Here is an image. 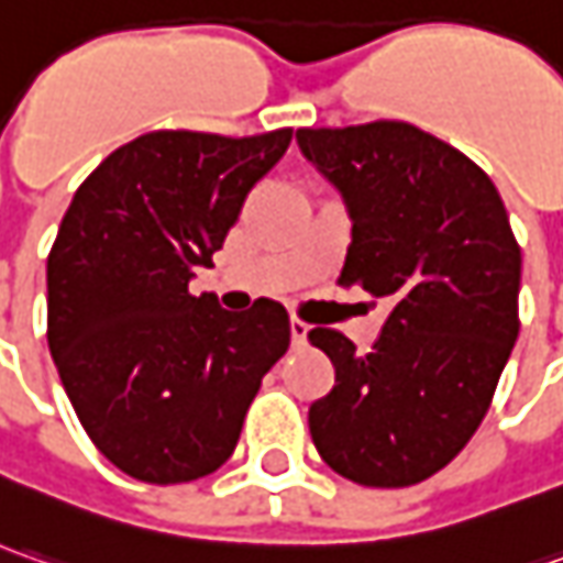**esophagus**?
<instances>
[{"label": "esophagus", "mask_w": 563, "mask_h": 563, "mask_svg": "<svg viewBox=\"0 0 563 563\" xmlns=\"http://www.w3.org/2000/svg\"><path fill=\"white\" fill-rule=\"evenodd\" d=\"M289 333H292V345H305L308 342V323L299 318L289 320Z\"/></svg>", "instance_id": "1"}]
</instances>
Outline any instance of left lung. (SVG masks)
I'll use <instances>...</instances> for the list:
<instances>
[{"label": "left lung", "instance_id": "1", "mask_svg": "<svg viewBox=\"0 0 563 563\" xmlns=\"http://www.w3.org/2000/svg\"><path fill=\"white\" fill-rule=\"evenodd\" d=\"M296 140L352 214L336 283L393 299L367 355L340 330L308 333L336 367L308 411L314 449L358 486H415L493 405L520 333V245L489 174L420 126H301Z\"/></svg>", "mask_w": 563, "mask_h": 563}]
</instances>
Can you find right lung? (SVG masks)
<instances>
[{
  "label": "right lung",
  "mask_w": 563,
  "mask_h": 563,
  "mask_svg": "<svg viewBox=\"0 0 563 563\" xmlns=\"http://www.w3.org/2000/svg\"><path fill=\"white\" fill-rule=\"evenodd\" d=\"M289 140L292 126L152 130L114 148L62 218L46 264L49 352L92 445L133 479L214 474L289 349L280 301L230 314L189 289Z\"/></svg>",
  "instance_id": "right-lung-1"
}]
</instances>
